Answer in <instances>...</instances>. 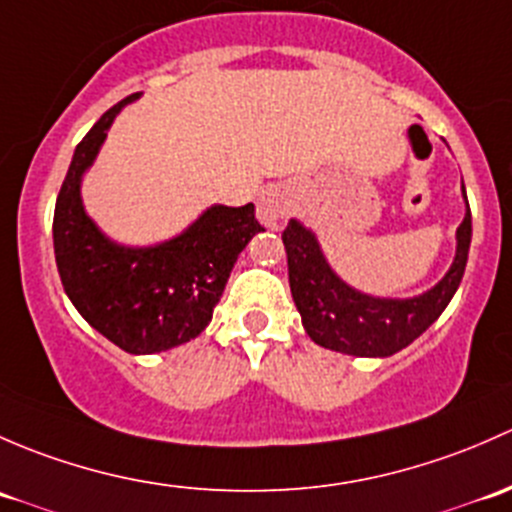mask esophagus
<instances>
[{
	"label": "esophagus",
	"mask_w": 512,
	"mask_h": 512,
	"mask_svg": "<svg viewBox=\"0 0 512 512\" xmlns=\"http://www.w3.org/2000/svg\"><path fill=\"white\" fill-rule=\"evenodd\" d=\"M258 219L268 229H283L291 219L293 212V197L286 187H271L261 194L258 199Z\"/></svg>",
	"instance_id": "esophagus-1"
}]
</instances>
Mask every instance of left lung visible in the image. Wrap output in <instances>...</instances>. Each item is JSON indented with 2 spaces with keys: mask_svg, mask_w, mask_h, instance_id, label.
Returning a JSON list of instances; mask_svg holds the SVG:
<instances>
[{
  "mask_svg": "<svg viewBox=\"0 0 512 512\" xmlns=\"http://www.w3.org/2000/svg\"><path fill=\"white\" fill-rule=\"evenodd\" d=\"M471 234V209L466 199V214L456 229V256L446 276L414 298H379L347 286L330 268L318 236L298 219H291L283 231V246L288 254L291 293L305 333L315 345L342 355L389 357L404 350L444 313L458 291L466 271Z\"/></svg>",
  "mask_w": 512,
  "mask_h": 512,
  "instance_id": "obj_1",
  "label": "left lung"
}]
</instances>
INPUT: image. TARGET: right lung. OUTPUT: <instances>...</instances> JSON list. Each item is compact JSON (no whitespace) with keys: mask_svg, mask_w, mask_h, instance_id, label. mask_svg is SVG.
I'll list each match as a JSON object with an SVG mask.
<instances>
[{"mask_svg":"<svg viewBox=\"0 0 512 512\" xmlns=\"http://www.w3.org/2000/svg\"><path fill=\"white\" fill-rule=\"evenodd\" d=\"M140 96L113 105L78 142L56 199L54 254L63 291L86 323L130 355H155L207 328L236 258L263 226L254 204H212L182 234L152 246L118 244L100 231L83 207V175L120 110Z\"/></svg>","mask_w":512,"mask_h":512,"instance_id":"1","label":"right lung"}]
</instances>
